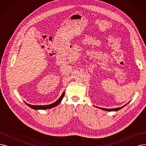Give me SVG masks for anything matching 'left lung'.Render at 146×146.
<instances>
[{
  "label": "left lung",
  "mask_w": 146,
  "mask_h": 146,
  "mask_svg": "<svg viewBox=\"0 0 146 146\" xmlns=\"http://www.w3.org/2000/svg\"><path fill=\"white\" fill-rule=\"evenodd\" d=\"M127 104L124 105V106H123V107H118V108H115V109H104V108H100V109H102V110H106V111H117V110H119L121 109L122 108H123L124 107H125ZM98 108H99V107H98Z\"/></svg>",
  "instance_id": "obj_1"
}]
</instances>
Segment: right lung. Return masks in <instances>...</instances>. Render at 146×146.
<instances>
[{
    "label": "right lung",
    "instance_id": "add662e5",
    "mask_svg": "<svg viewBox=\"0 0 146 146\" xmlns=\"http://www.w3.org/2000/svg\"><path fill=\"white\" fill-rule=\"evenodd\" d=\"M64 94H65V92H64L62 94V95L60 96V97L58 99V100L56 101V102H54V103H53V104H49V105H45V106H33V105H30V104H27V103H26L25 102V104L29 106L30 107H31V109H35V110H45V109H51V108H53V107H54L56 106H57L58 105H59L60 104V102H61V101L62 100V99L64 96Z\"/></svg>",
    "mask_w": 146,
    "mask_h": 146
}]
</instances>
